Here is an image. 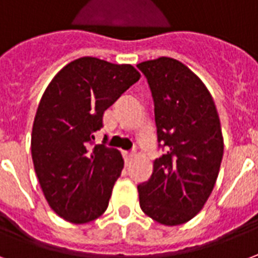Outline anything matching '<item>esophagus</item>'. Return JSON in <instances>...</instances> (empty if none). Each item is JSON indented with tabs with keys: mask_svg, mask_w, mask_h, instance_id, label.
Returning a JSON list of instances; mask_svg holds the SVG:
<instances>
[{
	"mask_svg": "<svg viewBox=\"0 0 258 258\" xmlns=\"http://www.w3.org/2000/svg\"><path fill=\"white\" fill-rule=\"evenodd\" d=\"M123 158H125V162L131 163L132 159L135 158V154L133 152H123Z\"/></svg>",
	"mask_w": 258,
	"mask_h": 258,
	"instance_id": "esophagus-1",
	"label": "esophagus"
}]
</instances>
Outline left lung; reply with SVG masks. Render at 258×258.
Instances as JSON below:
<instances>
[{"mask_svg":"<svg viewBox=\"0 0 258 258\" xmlns=\"http://www.w3.org/2000/svg\"><path fill=\"white\" fill-rule=\"evenodd\" d=\"M154 100L162 155L148 181L139 184L140 208L163 225L184 224L202 210L213 191L224 152L212 96L192 71L172 57L137 64Z\"/></svg>","mask_w":258,"mask_h":258,"instance_id":"8db88e82","label":"left lung"}]
</instances>
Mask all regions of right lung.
<instances>
[{"label":"right lung","mask_w":258,"mask_h":258,"mask_svg":"<svg viewBox=\"0 0 258 258\" xmlns=\"http://www.w3.org/2000/svg\"><path fill=\"white\" fill-rule=\"evenodd\" d=\"M140 80L131 64L81 57L60 70L41 97L31 133L39 185L60 217L85 224L106 212L121 176V152L97 144L103 114Z\"/></svg>","instance_id":"add662e5"}]
</instances>
